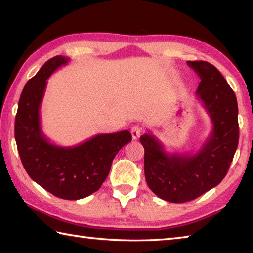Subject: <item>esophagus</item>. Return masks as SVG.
I'll return each mask as SVG.
<instances>
[{"instance_id": "1", "label": "esophagus", "mask_w": 253, "mask_h": 253, "mask_svg": "<svg viewBox=\"0 0 253 253\" xmlns=\"http://www.w3.org/2000/svg\"><path fill=\"white\" fill-rule=\"evenodd\" d=\"M141 135H142V128L140 126L136 125L131 128V136L133 140H137V139Z\"/></svg>"}]
</instances>
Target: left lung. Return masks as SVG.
Returning <instances> with one entry per match:
<instances>
[{"mask_svg": "<svg viewBox=\"0 0 253 253\" xmlns=\"http://www.w3.org/2000/svg\"><path fill=\"white\" fill-rule=\"evenodd\" d=\"M201 82L197 98L212 122V131L195 153H169L148 131L140 137L144 148V175L150 189L173 203L193 200L221 182L238 147L237 99L226 79L212 64L187 62Z\"/></svg>", "mask_w": 253, "mask_h": 253, "instance_id": "1", "label": "left lung"}]
</instances>
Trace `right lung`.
<instances>
[{
  "label": "right lung",
  "instance_id": "add662e5",
  "mask_svg": "<svg viewBox=\"0 0 253 253\" xmlns=\"http://www.w3.org/2000/svg\"><path fill=\"white\" fill-rule=\"evenodd\" d=\"M68 62L69 57H53L27 82L18 102L15 140L21 163L32 180L58 198L78 200L100 189L115 155L131 141V133H99L74 147L57 146L47 139L40 121L46 80Z\"/></svg>",
  "mask_w": 253,
  "mask_h": 253
}]
</instances>
